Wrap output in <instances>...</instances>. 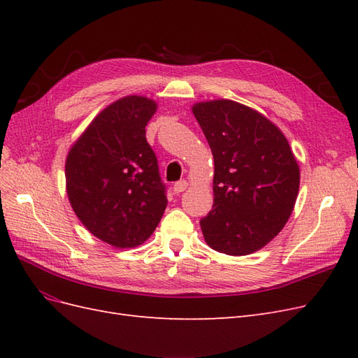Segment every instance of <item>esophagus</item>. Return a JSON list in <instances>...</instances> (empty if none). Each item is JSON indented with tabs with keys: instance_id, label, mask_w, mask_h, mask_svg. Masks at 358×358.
<instances>
[{
	"instance_id": "obj_1",
	"label": "esophagus",
	"mask_w": 358,
	"mask_h": 358,
	"mask_svg": "<svg viewBox=\"0 0 358 358\" xmlns=\"http://www.w3.org/2000/svg\"><path fill=\"white\" fill-rule=\"evenodd\" d=\"M187 187H188V182L182 179V180H178L175 185H173V191H175L176 194H180L187 189Z\"/></svg>"
}]
</instances>
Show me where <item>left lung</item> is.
I'll return each mask as SVG.
<instances>
[{
	"mask_svg": "<svg viewBox=\"0 0 358 358\" xmlns=\"http://www.w3.org/2000/svg\"><path fill=\"white\" fill-rule=\"evenodd\" d=\"M215 161L213 206L200 220L204 241L227 255H248L284 229L300 171L285 136L267 117L230 100L192 107Z\"/></svg>",
	"mask_w": 358,
	"mask_h": 358,
	"instance_id": "1",
	"label": "left lung"
}]
</instances>
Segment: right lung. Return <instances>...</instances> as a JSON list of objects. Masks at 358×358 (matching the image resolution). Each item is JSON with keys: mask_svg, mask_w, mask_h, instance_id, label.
<instances>
[{"mask_svg": "<svg viewBox=\"0 0 358 358\" xmlns=\"http://www.w3.org/2000/svg\"><path fill=\"white\" fill-rule=\"evenodd\" d=\"M157 104L129 95L96 116L69 152L67 194L95 237L116 248L142 245L167 206L158 159L146 140Z\"/></svg>", "mask_w": 358, "mask_h": 358, "instance_id": "obj_1", "label": "right lung"}]
</instances>
